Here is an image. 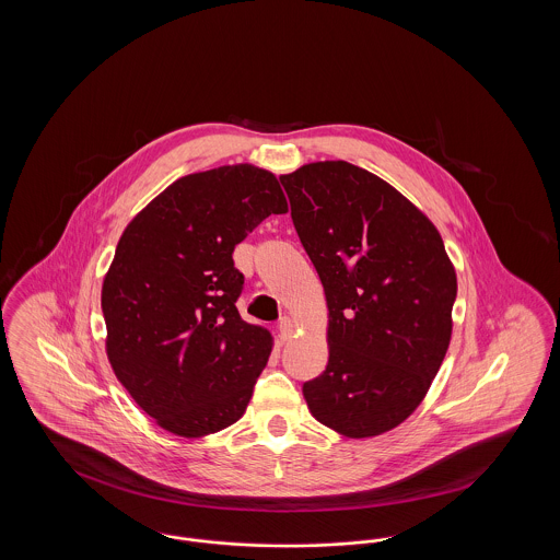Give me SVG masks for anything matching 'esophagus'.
Masks as SVG:
<instances>
[{"mask_svg":"<svg viewBox=\"0 0 560 560\" xmlns=\"http://www.w3.org/2000/svg\"><path fill=\"white\" fill-rule=\"evenodd\" d=\"M277 329H279V340H281V342H288V340H290V338H292V334H293L292 319H288V317H283V319L279 320V325H277Z\"/></svg>","mask_w":560,"mask_h":560,"instance_id":"1","label":"esophagus"}]
</instances>
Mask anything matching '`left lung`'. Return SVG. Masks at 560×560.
I'll use <instances>...</instances> for the list:
<instances>
[{"label":"left lung","instance_id":"obj_1","mask_svg":"<svg viewBox=\"0 0 560 560\" xmlns=\"http://www.w3.org/2000/svg\"><path fill=\"white\" fill-rule=\"evenodd\" d=\"M279 180L329 311L327 368L304 399L348 439L377 436L416 411L445 359L455 268L427 215L363 167L317 161Z\"/></svg>","mask_w":560,"mask_h":560}]
</instances>
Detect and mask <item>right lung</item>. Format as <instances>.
<instances>
[{
  "mask_svg": "<svg viewBox=\"0 0 560 560\" xmlns=\"http://www.w3.org/2000/svg\"><path fill=\"white\" fill-rule=\"evenodd\" d=\"M288 212L249 163L188 174L126 226L103 283L110 368L161 428L197 439L245 413L272 336L241 319L235 245Z\"/></svg>",
  "mask_w": 560,
  "mask_h": 560,
  "instance_id": "1",
  "label": "right lung"
}]
</instances>
